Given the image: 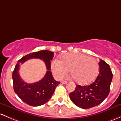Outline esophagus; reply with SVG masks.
Returning a JSON list of instances; mask_svg holds the SVG:
<instances>
[{"label":"esophagus","mask_w":121,"mask_h":121,"mask_svg":"<svg viewBox=\"0 0 121 121\" xmlns=\"http://www.w3.org/2000/svg\"><path fill=\"white\" fill-rule=\"evenodd\" d=\"M61 83L63 84H67V82L66 81H61Z\"/></svg>","instance_id":"34e87169"}]
</instances>
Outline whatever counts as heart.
I'll return each instance as SVG.
<instances>
[{"label": "heart", "mask_w": 121, "mask_h": 121, "mask_svg": "<svg viewBox=\"0 0 121 121\" xmlns=\"http://www.w3.org/2000/svg\"><path fill=\"white\" fill-rule=\"evenodd\" d=\"M99 68L96 59L81 53H67L63 56L62 61L56 60L52 63V68L57 78H63L71 69L73 80L82 85L95 79Z\"/></svg>", "instance_id": "b5f03b06"}]
</instances>
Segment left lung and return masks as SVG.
I'll list each match as a JSON object with an SVG mask.
<instances>
[{
	"label": "left lung",
	"mask_w": 121,
	"mask_h": 121,
	"mask_svg": "<svg viewBox=\"0 0 121 121\" xmlns=\"http://www.w3.org/2000/svg\"><path fill=\"white\" fill-rule=\"evenodd\" d=\"M99 73L96 80L87 86L77 85L75 91L69 93L71 101L78 107L89 109L101 104L109 95L112 79L110 65L100 60Z\"/></svg>",
	"instance_id": "1"
}]
</instances>
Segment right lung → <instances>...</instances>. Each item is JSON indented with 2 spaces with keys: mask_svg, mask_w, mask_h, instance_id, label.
I'll return each mask as SVG.
<instances>
[{
  "mask_svg": "<svg viewBox=\"0 0 121 121\" xmlns=\"http://www.w3.org/2000/svg\"><path fill=\"white\" fill-rule=\"evenodd\" d=\"M53 57L54 53L49 50L34 52L22 57L15 67L12 75L14 91L22 101L30 106H40L46 103L53 96L57 85L60 83L54 79L50 71V61ZM31 58H39L43 60L48 71L39 81L27 84L21 78L18 71L20 64Z\"/></svg>",
  "mask_w": 121,
  "mask_h": 121,
  "instance_id": "add662e5",
  "label": "right lung"
}]
</instances>
